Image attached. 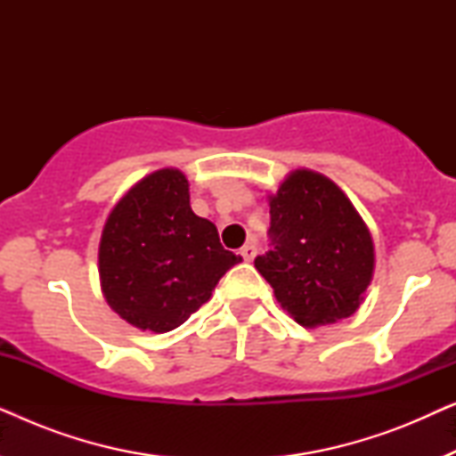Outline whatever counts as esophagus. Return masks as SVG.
<instances>
[{
  "mask_svg": "<svg viewBox=\"0 0 456 456\" xmlns=\"http://www.w3.org/2000/svg\"><path fill=\"white\" fill-rule=\"evenodd\" d=\"M240 255L245 261H253L255 255H257V247H255L253 242H247V245L240 248Z\"/></svg>",
  "mask_w": 456,
  "mask_h": 456,
  "instance_id": "1",
  "label": "esophagus"
}]
</instances>
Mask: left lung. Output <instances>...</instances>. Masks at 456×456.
I'll list each match as a JSON object with an SVG mask.
<instances>
[{"label":"left lung","instance_id":"1","mask_svg":"<svg viewBox=\"0 0 456 456\" xmlns=\"http://www.w3.org/2000/svg\"><path fill=\"white\" fill-rule=\"evenodd\" d=\"M272 248L255 267L282 309L301 326L351 317L371 282L376 253L370 228L332 180L290 172L270 195Z\"/></svg>","mask_w":456,"mask_h":456}]
</instances>
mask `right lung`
I'll use <instances>...</instances> for the list:
<instances>
[{
  "label": "right lung",
  "mask_w": 456,
  "mask_h": 456,
  "mask_svg": "<svg viewBox=\"0 0 456 456\" xmlns=\"http://www.w3.org/2000/svg\"><path fill=\"white\" fill-rule=\"evenodd\" d=\"M239 261L214 224L191 209L189 180L176 167L139 180L111 209L99 242L105 301L155 334L189 320Z\"/></svg>",
  "instance_id": "right-lung-1"
}]
</instances>
